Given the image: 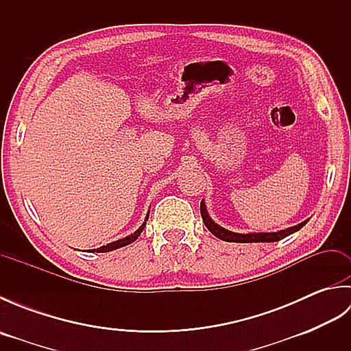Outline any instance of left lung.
I'll list each match as a JSON object with an SVG mask.
<instances>
[{
	"instance_id": "left-lung-1",
	"label": "left lung",
	"mask_w": 351,
	"mask_h": 351,
	"mask_svg": "<svg viewBox=\"0 0 351 351\" xmlns=\"http://www.w3.org/2000/svg\"><path fill=\"white\" fill-rule=\"evenodd\" d=\"M200 214H202V219H204V223H205V226L208 228V230H210L213 235L220 238V240L229 241V243H274V241L283 240V238L297 232V230H300L309 221V219H308V220L299 223V225L278 230V232L238 234V232H232V230H228L225 228H221L220 225H217V223H215L210 217V214H208V210H206V205H205V200L200 202Z\"/></svg>"
}]
</instances>
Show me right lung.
<instances>
[{"instance_id": "right-lung-1", "label": "right lung", "mask_w": 351, "mask_h": 351, "mask_svg": "<svg viewBox=\"0 0 351 351\" xmlns=\"http://www.w3.org/2000/svg\"><path fill=\"white\" fill-rule=\"evenodd\" d=\"M147 219H149V213L146 214L145 221L141 223V226H140L134 234H131V235H128V237H125V238H121V240H116V241H113V243H108L107 245H101V247H98V249H92V250H87V252H88V253H95V252H96V253H106V252H111V250L121 249V247H123V245H128V244L134 243V241H136L137 238L140 237V234L143 232V229H145V226H146Z\"/></svg>"}]
</instances>
